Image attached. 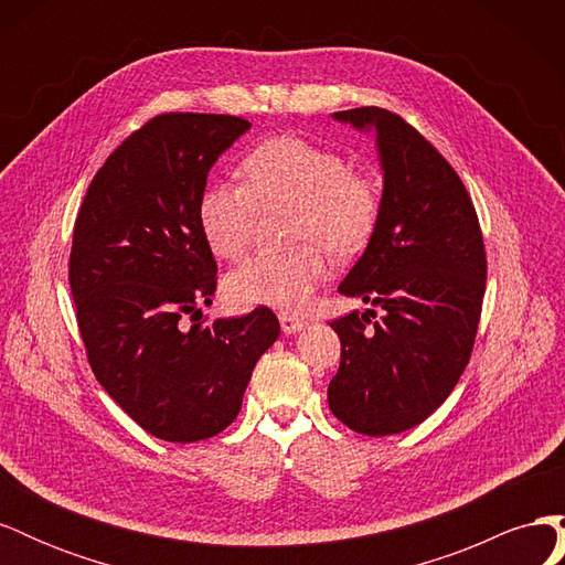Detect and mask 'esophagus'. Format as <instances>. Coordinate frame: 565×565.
Here are the masks:
<instances>
[{
	"instance_id": "obj_1",
	"label": "esophagus",
	"mask_w": 565,
	"mask_h": 565,
	"mask_svg": "<svg viewBox=\"0 0 565 565\" xmlns=\"http://www.w3.org/2000/svg\"><path fill=\"white\" fill-rule=\"evenodd\" d=\"M280 324H282V332L285 334H295L299 330L306 328V320L299 318V316H292V313H280Z\"/></svg>"
}]
</instances>
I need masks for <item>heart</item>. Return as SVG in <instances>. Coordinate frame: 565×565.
Instances as JSON below:
<instances>
[{"label": "heart", "mask_w": 565, "mask_h": 565, "mask_svg": "<svg viewBox=\"0 0 565 565\" xmlns=\"http://www.w3.org/2000/svg\"><path fill=\"white\" fill-rule=\"evenodd\" d=\"M245 183L204 188L198 221L204 241L221 259H241L249 249L259 210L292 207V241L285 254H256L226 280L235 306H268L295 311L328 278L320 247L337 259L361 252L377 228L380 188L351 172L339 152L299 136H273L243 160Z\"/></svg>", "instance_id": "1"}]
</instances>
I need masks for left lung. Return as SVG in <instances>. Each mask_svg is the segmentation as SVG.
Wrapping results in <instances>:
<instances>
[{
    "label": "left lung",
    "instance_id": "8db88e82",
    "mask_svg": "<svg viewBox=\"0 0 565 565\" xmlns=\"http://www.w3.org/2000/svg\"><path fill=\"white\" fill-rule=\"evenodd\" d=\"M332 117L377 134L382 212L339 292L384 316L330 322L341 363L328 401L349 429L391 436L429 417L469 363L486 292L483 235L450 162L401 115L365 106Z\"/></svg>",
    "mask_w": 565,
    "mask_h": 565
}]
</instances>
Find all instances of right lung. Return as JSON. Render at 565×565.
I'll list each match as a JSON object with an SVG mask.
<instances>
[{
    "label": "right lung",
    "instance_id": "add662e5",
    "mask_svg": "<svg viewBox=\"0 0 565 565\" xmlns=\"http://www.w3.org/2000/svg\"><path fill=\"white\" fill-rule=\"evenodd\" d=\"M247 129L233 115L152 117L110 152L75 218L67 280L89 365L143 431L169 443L224 431L280 334L266 306L183 322L216 292L198 204L212 164Z\"/></svg>",
    "mask_w": 565,
    "mask_h": 565
}]
</instances>
